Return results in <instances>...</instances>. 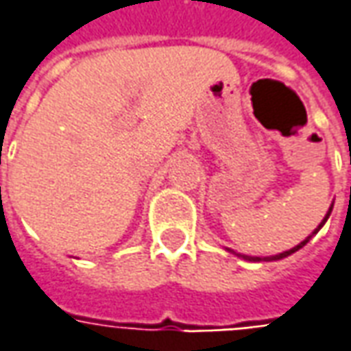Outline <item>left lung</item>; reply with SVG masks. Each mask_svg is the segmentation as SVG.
<instances>
[{"instance_id":"8db88e82","label":"left lung","mask_w":351,"mask_h":351,"mask_svg":"<svg viewBox=\"0 0 351 351\" xmlns=\"http://www.w3.org/2000/svg\"><path fill=\"white\" fill-rule=\"evenodd\" d=\"M332 207H335V202L330 204V207H328V211H326V215L323 217V221H321V223L317 225L315 230H313L311 234L307 236L306 240H302V242H300V244H298V245H294L292 250H286V252H282V254H276V256H267V257H254V256H245V254H236L234 250H230V247H225V250H226V252H230L232 256L240 257V259H244V261H254V263H259V261H280V259H285V257L295 254L298 250H302V247H304V245H306L307 242H309V240H311V238H313V236H315L317 232H319V230L323 228V226H325V223H326V221H328V217H330V213H332Z\"/></svg>"}]
</instances>
